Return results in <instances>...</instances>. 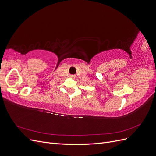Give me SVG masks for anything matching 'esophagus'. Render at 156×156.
<instances>
[{"label": "esophagus", "mask_w": 156, "mask_h": 156, "mask_svg": "<svg viewBox=\"0 0 156 156\" xmlns=\"http://www.w3.org/2000/svg\"><path fill=\"white\" fill-rule=\"evenodd\" d=\"M71 77L73 79V78H75V76L74 75H71Z\"/></svg>", "instance_id": "obj_1"}]
</instances>
